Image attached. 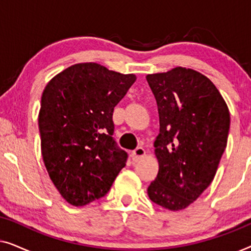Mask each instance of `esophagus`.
<instances>
[{
  "mask_svg": "<svg viewBox=\"0 0 251 251\" xmlns=\"http://www.w3.org/2000/svg\"><path fill=\"white\" fill-rule=\"evenodd\" d=\"M146 154V151L145 149H143V147H137V149L133 151L132 152V160L133 161H138L139 159H142V157L145 155Z\"/></svg>",
  "mask_w": 251,
  "mask_h": 251,
  "instance_id": "1",
  "label": "esophagus"
}]
</instances>
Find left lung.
<instances>
[{"label":"left lung","instance_id":"left-lung-1","mask_svg":"<svg viewBox=\"0 0 251 251\" xmlns=\"http://www.w3.org/2000/svg\"><path fill=\"white\" fill-rule=\"evenodd\" d=\"M146 80L160 118L154 142L159 173L147 194L154 203L179 211L200 197L217 173L227 144L229 111L215 84L192 68L147 74Z\"/></svg>","mask_w":251,"mask_h":251}]
</instances>
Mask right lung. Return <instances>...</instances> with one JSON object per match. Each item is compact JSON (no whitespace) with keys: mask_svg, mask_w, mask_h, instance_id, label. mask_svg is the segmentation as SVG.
Segmentation results:
<instances>
[{"mask_svg":"<svg viewBox=\"0 0 251 251\" xmlns=\"http://www.w3.org/2000/svg\"><path fill=\"white\" fill-rule=\"evenodd\" d=\"M136 78L97 63H80L54 75L44 88L41 153L50 179L74 207L104 197L126 166V153L112 138V116Z\"/></svg>","mask_w":251,"mask_h":251,"instance_id":"1","label":"right lung"}]
</instances>
